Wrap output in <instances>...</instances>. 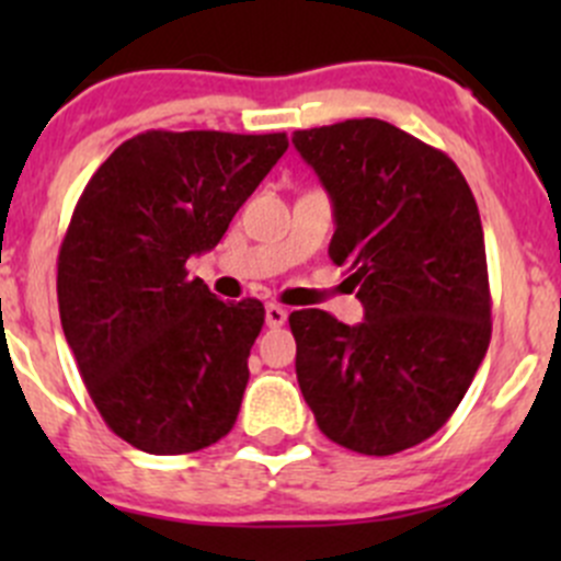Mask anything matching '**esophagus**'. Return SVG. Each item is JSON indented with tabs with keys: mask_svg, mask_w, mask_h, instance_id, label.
I'll use <instances>...</instances> for the list:
<instances>
[{
	"mask_svg": "<svg viewBox=\"0 0 561 561\" xmlns=\"http://www.w3.org/2000/svg\"><path fill=\"white\" fill-rule=\"evenodd\" d=\"M285 322H287V312L279 307V304H268V307H265V325L282 328Z\"/></svg>",
	"mask_w": 561,
	"mask_h": 561,
	"instance_id": "34e87169",
	"label": "esophagus"
}]
</instances>
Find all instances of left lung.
Segmentation results:
<instances>
[{
	"label": "left lung",
	"instance_id": "left-lung-1",
	"mask_svg": "<svg viewBox=\"0 0 561 561\" xmlns=\"http://www.w3.org/2000/svg\"><path fill=\"white\" fill-rule=\"evenodd\" d=\"M333 203L328 254L364 322L290 314L296 375L328 439L390 456L448 423L491 342L478 203L456 162L380 118L293 133Z\"/></svg>",
	"mask_w": 561,
	"mask_h": 561
}]
</instances>
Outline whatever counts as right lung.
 I'll return each mask as SVG.
<instances>
[{
	"mask_svg": "<svg viewBox=\"0 0 561 561\" xmlns=\"http://www.w3.org/2000/svg\"><path fill=\"white\" fill-rule=\"evenodd\" d=\"M285 151V133L149 129L107 157L72 211L61 328L107 428L144 454L208 448L239 417L265 309L219 301L186 260L219 244Z\"/></svg>",
	"mask_w": 561,
	"mask_h": 561,
	"instance_id": "1",
	"label": "right lung"
}]
</instances>
